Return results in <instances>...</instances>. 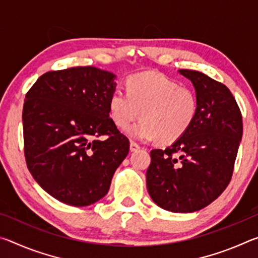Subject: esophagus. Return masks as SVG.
<instances>
[{"mask_svg":"<svg viewBox=\"0 0 258 258\" xmlns=\"http://www.w3.org/2000/svg\"><path fill=\"white\" fill-rule=\"evenodd\" d=\"M139 149H140V146L138 145V143L131 141V143H130V150L132 151V152H134V151H138Z\"/></svg>","mask_w":258,"mask_h":258,"instance_id":"34e87169","label":"esophagus"}]
</instances>
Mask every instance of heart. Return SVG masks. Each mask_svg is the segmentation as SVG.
Instances as JSON below:
<instances>
[{"label": "heart", "mask_w": 258, "mask_h": 258, "mask_svg": "<svg viewBox=\"0 0 258 258\" xmlns=\"http://www.w3.org/2000/svg\"><path fill=\"white\" fill-rule=\"evenodd\" d=\"M109 115L119 128H128L139 141L158 139L172 143L184 135L198 113V99L190 87L158 73H141L126 81V93L116 90L109 98ZM142 112L140 113L139 111Z\"/></svg>", "instance_id": "1"}]
</instances>
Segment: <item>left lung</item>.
<instances>
[{
    "mask_svg": "<svg viewBox=\"0 0 258 258\" xmlns=\"http://www.w3.org/2000/svg\"><path fill=\"white\" fill-rule=\"evenodd\" d=\"M178 73L195 87L198 113L182 138L164 150H151L147 189L165 211L194 213L220 197L230 183L242 117L224 84L197 71Z\"/></svg>",
    "mask_w": 258,
    "mask_h": 258,
    "instance_id": "obj_1",
    "label": "left lung"
}]
</instances>
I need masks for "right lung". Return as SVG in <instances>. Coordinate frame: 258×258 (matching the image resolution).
Returning <instances> with one entry per match:
<instances>
[{"label": "right lung", "instance_id": "right-lung-1", "mask_svg": "<svg viewBox=\"0 0 258 258\" xmlns=\"http://www.w3.org/2000/svg\"><path fill=\"white\" fill-rule=\"evenodd\" d=\"M116 75L75 67L42 75L26 94L23 125L27 167L59 202L83 207L108 194L130 150L109 117ZM108 135L106 140L99 139Z\"/></svg>", "mask_w": 258, "mask_h": 258}]
</instances>
